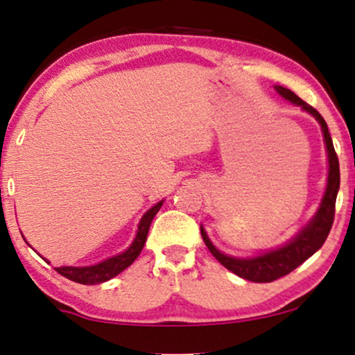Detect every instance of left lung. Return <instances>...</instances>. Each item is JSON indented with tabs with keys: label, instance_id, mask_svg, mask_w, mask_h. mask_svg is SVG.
Masks as SVG:
<instances>
[{
	"label": "left lung",
	"instance_id": "left-lung-1",
	"mask_svg": "<svg viewBox=\"0 0 355 355\" xmlns=\"http://www.w3.org/2000/svg\"><path fill=\"white\" fill-rule=\"evenodd\" d=\"M276 92L281 96H284L286 100H289L291 103L302 106V110L307 111L315 119L318 121L322 125L324 144H327L328 150V163H329V171H328V184H327V192L317 215L313 216V220L294 237L289 244L279 249L266 252V254L255 257V259H234V257H227L221 254L220 250H216V247L211 244L208 239L205 231L202 227V237L205 242L208 250L211 252V255L220 261L223 266H226L227 270L232 273L241 276V278L254 281V283H271V281L281 278V276L289 275L291 271L297 268L299 265H302L309 257H312L320 247L323 245V242L327 241V237L331 231L333 221H334V208H336V196L339 191V162L338 155L334 152L331 135H329L328 125L322 118V114L318 113L313 106L305 103L302 98H299L293 90L286 89V87H275Z\"/></svg>",
	"mask_w": 355,
	"mask_h": 355
}]
</instances>
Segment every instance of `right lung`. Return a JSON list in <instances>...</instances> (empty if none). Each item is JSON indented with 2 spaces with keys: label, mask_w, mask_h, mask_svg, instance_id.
<instances>
[{
  "label": "right lung",
  "mask_w": 355,
  "mask_h": 355,
  "mask_svg": "<svg viewBox=\"0 0 355 355\" xmlns=\"http://www.w3.org/2000/svg\"><path fill=\"white\" fill-rule=\"evenodd\" d=\"M162 205L163 202H158L157 205L152 207L147 213H145L142 220H140L137 236H135L132 245H130L125 252H123V254L111 257V259L94 266H82V268L80 266H56L55 270L61 276H64V278L80 284H100L114 278L116 275H119L121 271L132 265V261L137 259L140 252H142L145 241H147L148 227L152 225L153 216L157 215Z\"/></svg>",
  "instance_id": "obj_1"
}]
</instances>
